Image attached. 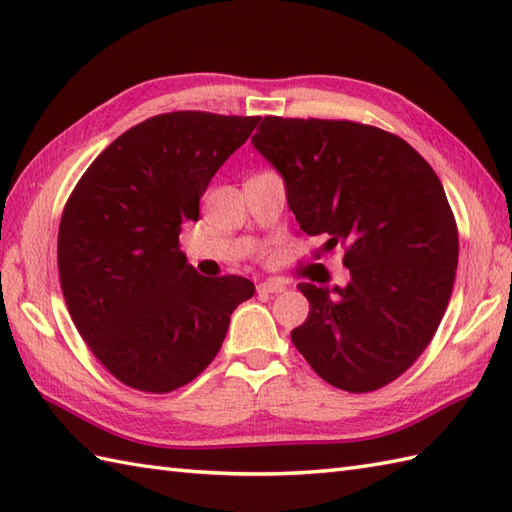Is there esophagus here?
<instances>
[{
  "mask_svg": "<svg viewBox=\"0 0 512 512\" xmlns=\"http://www.w3.org/2000/svg\"><path fill=\"white\" fill-rule=\"evenodd\" d=\"M257 290H259V292H270V295H277V292H284L286 286L281 284V281L270 279V281H262V284L257 286Z\"/></svg>",
  "mask_w": 512,
  "mask_h": 512,
  "instance_id": "esophagus-1",
  "label": "esophagus"
}]
</instances>
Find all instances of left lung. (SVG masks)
<instances>
[{
  "label": "left lung",
  "mask_w": 512,
  "mask_h": 512,
  "mask_svg": "<svg viewBox=\"0 0 512 512\" xmlns=\"http://www.w3.org/2000/svg\"><path fill=\"white\" fill-rule=\"evenodd\" d=\"M253 145L286 180L299 233L345 250L350 284H299L310 314L292 343L350 394L389 385L427 350L458 268V224L440 178L400 136L328 118L264 116ZM319 257V255H317Z\"/></svg>",
  "instance_id": "left-lung-1"
}]
</instances>
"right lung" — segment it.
<instances>
[{"label": "right lung", "mask_w": 512, "mask_h": 512, "mask_svg": "<svg viewBox=\"0 0 512 512\" xmlns=\"http://www.w3.org/2000/svg\"><path fill=\"white\" fill-rule=\"evenodd\" d=\"M262 116L169 112L103 149L63 206L59 279L76 330L123 385L169 394L198 378L222 347L239 303L237 275L202 277L180 250L215 171Z\"/></svg>", "instance_id": "right-lung-1"}]
</instances>
